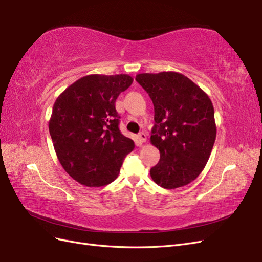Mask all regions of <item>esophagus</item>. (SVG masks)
<instances>
[{"label":"esophagus","instance_id":"1","mask_svg":"<svg viewBox=\"0 0 262 262\" xmlns=\"http://www.w3.org/2000/svg\"><path fill=\"white\" fill-rule=\"evenodd\" d=\"M138 140H139V143L140 144L144 143V142H146V134L144 132H141L139 136H138Z\"/></svg>","mask_w":262,"mask_h":262}]
</instances>
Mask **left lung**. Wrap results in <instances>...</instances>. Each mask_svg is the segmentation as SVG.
Listing matches in <instances>:
<instances>
[{"label": "left lung", "instance_id": "left-lung-1", "mask_svg": "<svg viewBox=\"0 0 262 262\" xmlns=\"http://www.w3.org/2000/svg\"><path fill=\"white\" fill-rule=\"evenodd\" d=\"M136 80L154 105L150 143L160 149L161 158L150 168V177L165 189L184 187L200 175L215 142L212 101L178 72L141 73Z\"/></svg>", "mask_w": 262, "mask_h": 262}]
</instances>
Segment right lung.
<instances>
[{
    "label": "right lung",
    "mask_w": 262,
    "mask_h": 262,
    "mask_svg": "<svg viewBox=\"0 0 262 262\" xmlns=\"http://www.w3.org/2000/svg\"><path fill=\"white\" fill-rule=\"evenodd\" d=\"M128 74L83 76L55 100L49 132L62 167L77 182L101 187L119 175L134 142L119 130L116 99L129 89Z\"/></svg>",
    "instance_id": "add662e5"
}]
</instances>
